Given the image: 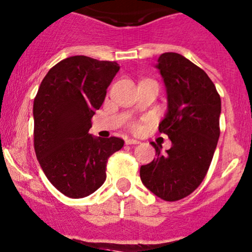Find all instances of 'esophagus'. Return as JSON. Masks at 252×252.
I'll list each match as a JSON object with an SVG mask.
<instances>
[{
    "label": "esophagus",
    "mask_w": 252,
    "mask_h": 252,
    "mask_svg": "<svg viewBox=\"0 0 252 252\" xmlns=\"http://www.w3.org/2000/svg\"><path fill=\"white\" fill-rule=\"evenodd\" d=\"M140 141L134 140V139H126V145H139Z\"/></svg>",
    "instance_id": "34e87169"
}]
</instances>
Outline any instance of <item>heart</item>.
<instances>
[{"instance_id": "heart-1", "label": "heart", "mask_w": 252, "mask_h": 252, "mask_svg": "<svg viewBox=\"0 0 252 252\" xmlns=\"http://www.w3.org/2000/svg\"><path fill=\"white\" fill-rule=\"evenodd\" d=\"M134 128H135V129H139V126H135Z\"/></svg>"}]
</instances>
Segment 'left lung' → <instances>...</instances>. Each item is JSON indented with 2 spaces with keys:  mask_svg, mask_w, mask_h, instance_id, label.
Wrapping results in <instances>:
<instances>
[{
  "mask_svg": "<svg viewBox=\"0 0 252 252\" xmlns=\"http://www.w3.org/2000/svg\"><path fill=\"white\" fill-rule=\"evenodd\" d=\"M167 93V112L159 131L172 142L140 168L143 185L165 201L187 197L202 183L220 136L221 99L209 76L200 67L176 52L158 59Z\"/></svg>",
  "mask_w": 252,
  "mask_h": 252,
  "instance_id": "1",
  "label": "left lung"
}]
</instances>
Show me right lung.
Masks as SVG:
<instances>
[{
	"mask_svg": "<svg viewBox=\"0 0 252 252\" xmlns=\"http://www.w3.org/2000/svg\"><path fill=\"white\" fill-rule=\"evenodd\" d=\"M118 70L116 62L68 57L50 69L34 98L35 156L50 183L70 198L99 189L107 159L124 145L120 137L88 132Z\"/></svg>",
	"mask_w": 252,
	"mask_h": 252,
	"instance_id": "1",
	"label": "right lung"
}]
</instances>
